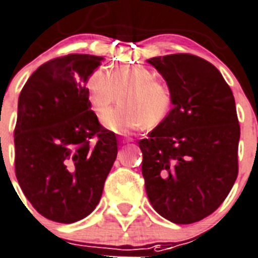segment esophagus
<instances>
[{"label": "esophagus", "instance_id": "1", "mask_svg": "<svg viewBox=\"0 0 258 258\" xmlns=\"http://www.w3.org/2000/svg\"><path fill=\"white\" fill-rule=\"evenodd\" d=\"M129 142H133V139H131V137H123V139H121V144H129Z\"/></svg>", "mask_w": 258, "mask_h": 258}]
</instances>
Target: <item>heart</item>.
Returning <instances> with one entry per match:
<instances>
[{
  "instance_id": "obj_1",
  "label": "heart",
  "mask_w": 258,
  "mask_h": 258,
  "mask_svg": "<svg viewBox=\"0 0 258 258\" xmlns=\"http://www.w3.org/2000/svg\"><path fill=\"white\" fill-rule=\"evenodd\" d=\"M84 86L90 108L100 118L116 101L117 92H121L122 104L104 118L106 127L119 135H126L142 125L157 126L172 109V90L152 69L142 65H123L110 72L97 68L86 77Z\"/></svg>"
}]
</instances>
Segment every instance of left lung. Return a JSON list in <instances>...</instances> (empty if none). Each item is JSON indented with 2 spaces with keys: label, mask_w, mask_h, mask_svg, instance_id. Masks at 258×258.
I'll return each instance as SVG.
<instances>
[{
  "label": "left lung",
  "mask_w": 258,
  "mask_h": 258,
  "mask_svg": "<svg viewBox=\"0 0 258 258\" xmlns=\"http://www.w3.org/2000/svg\"><path fill=\"white\" fill-rule=\"evenodd\" d=\"M172 90L173 109L139 142L154 211L174 224L208 217L238 174L240 123L229 85L207 59L177 53L148 59Z\"/></svg>",
  "instance_id": "1"
}]
</instances>
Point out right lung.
I'll list each match as a JSON object with an SVG mask.
<instances>
[{
  "label": "right lung",
  "mask_w": 258,
  "mask_h": 258,
  "mask_svg": "<svg viewBox=\"0 0 258 258\" xmlns=\"http://www.w3.org/2000/svg\"><path fill=\"white\" fill-rule=\"evenodd\" d=\"M101 61L78 53L50 59L18 98L16 177L33 208L51 221L72 224L92 213L117 157L116 135L98 122L84 86Z\"/></svg>",
  "instance_id": "1"
}]
</instances>
